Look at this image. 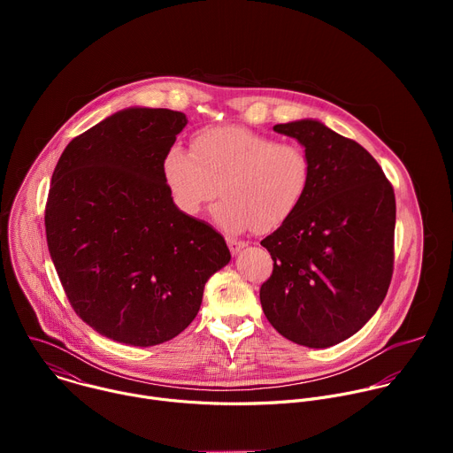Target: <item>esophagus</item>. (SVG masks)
<instances>
[{"mask_svg": "<svg viewBox=\"0 0 453 453\" xmlns=\"http://www.w3.org/2000/svg\"><path fill=\"white\" fill-rule=\"evenodd\" d=\"M226 242H227V247H229L231 254H238L243 247H247V243H245V242L236 240V238H226Z\"/></svg>", "mask_w": 453, "mask_h": 453, "instance_id": "1", "label": "esophagus"}]
</instances>
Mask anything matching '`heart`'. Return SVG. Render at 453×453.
<instances>
[{
    "label": "heart",
    "instance_id": "b5f03b06",
    "mask_svg": "<svg viewBox=\"0 0 453 453\" xmlns=\"http://www.w3.org/2000/svg\"><path fill=\"white\" fill-rule=\"evenodd\" d=\"M165 182L184 215H197L219 193L215 222L229 231H273L301 208L311 182V159L292 142L238 125L208 127L193 136V152L173 145L163 161Z\"/></svg>",
    "mask_w": 453,
    "mask_h": 453
}]
</instances>
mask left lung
I'll return each instance as SVG.
<instances>
[{
  "mask_svg": "<svg viewBox=\"0 0 453 453\" xmlns=\"http://www.w3.org/2000/svg\"><path fill=\"white\" fill-rule=\"evenodd\" d=\"M310 154L301 208L262 245L274 260L260 288L265 317L285 339L330 348L357 334L389 290L396 201L376 159L317 119L274 125Z\"/></svg>",
  "mask_w": 453,
  "mask_h": 453,
  "instance_id": "1",
  "label": "left lung"
}]
</instances>
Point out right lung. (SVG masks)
Instances as JSON below:
<instances>
[{"label":"right lung","mask_w":453,"mask_h":453,"mask_svg":"<svg viewBox=\"0 0 453 453\" xmlns=\"http://www.w3.org/2000/svg\"><path fill=\"white\" fill-rule=\"evenodd\" d=\"M186 123L170 109L118 111L72 140L51 175L44 226L62 288L86 325L121 344L177 337L231 260L224 236L184 215L165 182Z\"/></svg>","instance_id":"obj_1"}]
</instances>
